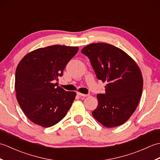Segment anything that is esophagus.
I'll return each instance as SVG.
<instances>
[{
	"instance_id": "esophagus-1",
	"label": "esophagus",
	"mask_w": 160,
	"mask_h": 160,
	"mask_svg": "<svg viewBox=\"0 0 160 160\" xmlns=\"http://www.w3.org/2000/svg\"><path fill=\"white\" fill-rule=\"evenodd\" d=\"M77 94L78 95V96H82V97H87V96H89V94H83V93H79V92H78Z\"/></svg>"
}]
</instances>
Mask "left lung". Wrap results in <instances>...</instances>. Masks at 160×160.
Wrapping results in <instances>:
<instances>
[{"label":"left lung","instance_id":"obj_1","mask_svg":"<svg viewBox=\"0 0 160 160\" xmlns=\"http://www.w3.org/2000/svg\"><path fill=\"white\" fill-rule=\"evenodd\" d=\"M97 78L106 82L105 93L97 95L93 116L108 128L127 122L136 109L142 93L143 78L135 61L124 51L107 43H93L81 50Z\"/></svg>","mask_w":160,"mask_h":160}]
</instances>
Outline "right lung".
I'll return each instance as SVG.
<instances>
[{
  "instance_id": "right-lung-1",
  "label": "right lung",
  "mask_w": 160,
  "mask_h": 160,
  "mask_svg": "<svg viewBox=\"0 0 160 160\" xmlns=\"http://www.w3.org/2000/svg\"><path fill=\"white\" fill-rule=\"evenodd\" d=\"M78 47L53 45L29 53L17 66L16 99L24 113L43 127L56 124L65 116L76 96L56 82L62 77Z\"/></svg>"
}]
</instances>
